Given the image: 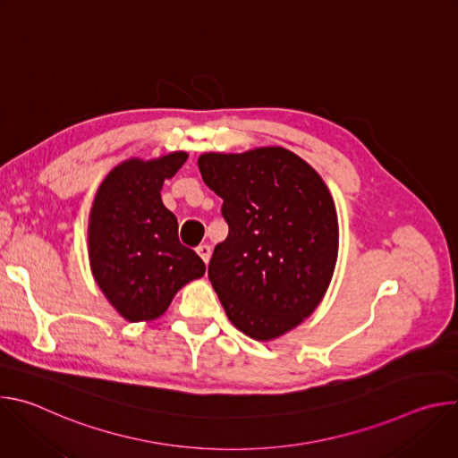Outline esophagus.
I'll return each mask as SVG.
<instances>
[{"mask_svg":"<svg viewBox=\"0 0 458 458\" xmlns=\"http://www.w3.org/2000/svg\"><path fill=\"white\" fill-rule=\"evenodd\" d=\"M198 253H199V257L205 260V265H207L208 260H210V255H212L210 244H199V246H198Z\"/></svg>","mask_w":458,"mask_h":458,"instance_id":"1","label":"esophagus"}]
</instances>
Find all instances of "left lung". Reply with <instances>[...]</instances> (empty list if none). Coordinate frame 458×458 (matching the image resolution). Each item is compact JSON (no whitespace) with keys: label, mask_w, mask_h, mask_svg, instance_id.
<instances>
[{"label":"left lung","mask_w":458,"mask_h":458,"mask_svg":"<svg viewBox=\"0 0 458 458\" xmlns=\"http://www.w3.org/2000/svg\"><path fill=\"white\" fill-rule=\"evenodd\" d=\"M198 165L228 225L208 279L237 330L276 339L317 308L332 281L339 250L332 195L306 161L279 147L210 152Z\"/></svg>","instance_id":"1"}]
</instances>
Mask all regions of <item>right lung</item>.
<instances>
[{"mask_svg": "<svg viewBox=\"0 0 458 458\" xmlns=\"http://www.w3.org/2000/svg\"><path fill=\"white\" fill-rule=\"evenodd\" d=\"M186 157L175 152L124 161L98 190L89 226L90 267L108 302L130 322L165 313L177 290L207 270L203 259L179 242L177 219L159 193Z\"/></svg>", "mask_w": 458, "mask_h": 458, "instance_id": "obj_1", "label": "right lung"}]
</instances>
